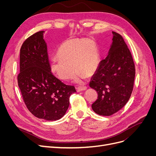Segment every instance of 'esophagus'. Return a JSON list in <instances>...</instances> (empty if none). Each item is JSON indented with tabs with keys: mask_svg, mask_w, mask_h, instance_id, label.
<instances>
[{
	"mask_svg": "<svg viewBox=\"0 0 156 156\" xmlns=\"http://www.w3.org/2000/svg\"><path fill=\"white\" fill-rule=\"evenodd\" d=\"M87 87H84V86H78L77 87V92H80V91H83V90H87Z\"/></svg>",
	"mask_w": 156,
	"mask_h": 156,
	"instance_id": "1",
	"label": "esophagus"
}]
</instances>
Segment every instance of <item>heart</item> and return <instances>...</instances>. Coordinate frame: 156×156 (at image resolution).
<instances>
[{"mask_svg": "<svg viewBox=\"0 0 156 156\" xmlns=\"http://www.w3.org/2000/svg\"><path fill=\"white\" fill-rule=\"evenodd\" d=\"M58 58L51 60V72L62 81L74 76L79 72L77 81H82L85 75L90 76L97 70L100 64V55L94 42L88 39L68 40L60 46ZM75 69H74V68Z\"/></svg>", "mask_w": 156, "mask_h": 156, "instance_id": "1", "label": "heart"}]
</instances>
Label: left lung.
I'll return each mask as SVG.
<instances>
[{"instance_id":"1","label":"left lung","mask_w":156,"mask_h":156,"mask_svg":"<svg viewBox=\"0 0 156 156\" xmlns=\"http://www.w3.org/2000/svg\"><path fill=\"white\" fill-rule=\"evenodd\" d=\"M112 33L107 57L99 64L89 84L98 94L92 108L101 116H111L124 107L133 91L135 75L133 60L123 37Z\"/></svg>"}]
</instances>
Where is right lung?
Returning a JSON list of instances; mask_svg holds the SVG:
<instances>
[{
    "label": "right lung",
    "instance_id": "1",
    "mask_svg": "<svg viewBox=\"0 0 156 156\" xmlns=\"http://www.w3.org/2000/svg\"><path fill=\"white\" fill-rule=\"evenodd\" d=\"M44 33L37 32L23 44L17 81L23 100L32 114L38 119L53 121L66 114L69 96L76 90L51 72Z\"/></svg>",
    "mask_w": 156,
    "mask_h": 156
}]
</instances>
